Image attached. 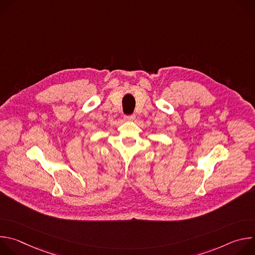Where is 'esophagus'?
I'll return each mask as SVG.
<instances>
[{"label":"esophagus","instance_id":"1","mask_svg":"<svg viewBox=\"0 0 255 255\" xmlns=\"http://www.w3.org/2000/svg\"><path fill=\"white\" fill-rule=\"evenodd\" d=\"M135 115H130V116H125L126 121H134L135 120Z\"/></svg>","mask_w":255,"mask_h":255}]
</instances>
